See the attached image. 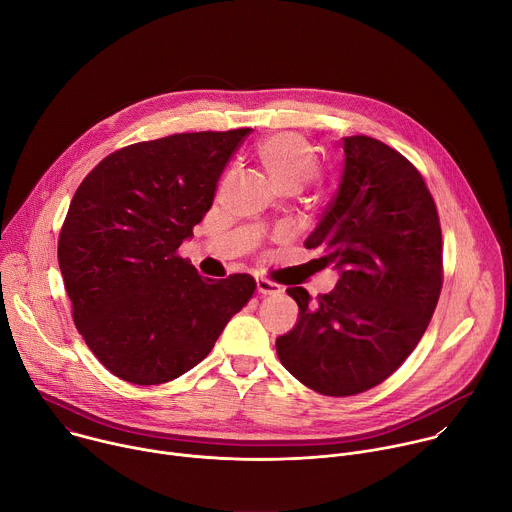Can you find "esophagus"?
Listing matches in <instances>:
<instances>
[{
	"label": "esophagus",
	"instance_id": "obj_1",
	"mask_svg": "<svg viewBox=\"0 0 512 512\" xmlns=\"http://www.w3.org/2000/svg\"><path fill=\"white\" fill-rule=\"evenodd\" d=\"M257 291L261 296H279L283 287L271 279H265V277H257Z\"/></svg>",
	"mask_w": 512,
	"mask_h": 512
}]
</instances>
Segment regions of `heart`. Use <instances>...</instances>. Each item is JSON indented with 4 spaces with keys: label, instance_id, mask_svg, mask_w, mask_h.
I'll list each match as a JSON object with an SVG mask.
<instances>
[{
    "label": "heart",
    "instance_id": "1",
    "mask_svg": "<svg viewBox=\"0 0 512 512\" xmlns=\"http://www.w3.org/2000/svg\"><path fill=\"white\" fill-rule=\"evenodd\" d=\"M255 156L277 190L298 192L322 172L314 143L298 133H275L257 143Z\"/></svg>",
    "mask_w": 512,
    "mask_h": 512
}]
</instances>
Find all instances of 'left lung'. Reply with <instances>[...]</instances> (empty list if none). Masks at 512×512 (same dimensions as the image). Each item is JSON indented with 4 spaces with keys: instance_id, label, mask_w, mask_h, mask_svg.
<instances>
[{
    "instance_id": "obj_1",
    "label": "left lung",
    "mask_w": 512,
    "mask_h": 512,
    "mask_svg": "<svg viewBox=\"0 0 512 512\" xmlns=\"http://www.w3.org/2000/svg\"><path fill=\"white\" fill-rule=\"evenodd\" d=\"M338 194L306 239L340 279L298 302L294 330L275 340L283 367L312 391L350 397L389 379L415 350L444 283L442 227L419 170L387 143L344 137Z\"/></svg>"
}]
</instances>
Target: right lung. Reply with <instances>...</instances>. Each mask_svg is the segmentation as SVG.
<instances>
[{"label": "right lung", "instance_id": "1", "mask_svg": "<svg viewBox=\"0 0 512 512\" xmlns=\"http://www.w3.org/2000/svg\"><path fill=\"white\" fill-rule=\"evenodd\" d=\"M249 133L131 143L103 158L72 196L58 265L77 330L115 377L143 387L178 379L253 298L251 275L214 281L178 255Z\"/></svg>", "mask_w": 512, "mask_h": 512}]
</instances>
